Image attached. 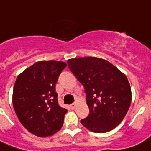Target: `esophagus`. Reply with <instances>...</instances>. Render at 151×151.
Masks as SVG:
<instances>
[{"label": "esophagus", "mask_w": 151, "mask_h": 151, "mask_svg": "<svg viewBox=\"0 0 151 151\" xmlns=\"http://www.w3.org/2000/svg\"><path fill=\"white\" fill-rule=\"evenodd\" d=\"M77 104H78V103H77V102H74V103L71 104L70 105V107L72 110H73V109H75V107H77Z\"/></svg>", "instance_id": "obj_1"}]
</instances>
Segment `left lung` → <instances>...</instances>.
I'll use <instances>...</instances> for the list:
<instances>
[{"instance_id": "1", "label": "left lung", "mask_w": 151, "mask_h": 151, "mask_svg": "<svg viewBox=\"0 0 151 151\" xmlns=\"http://www.w3.org/2000/svg\"><path fill=\"white\" fill-rule=\"evenodd\" d=\"M68 68L84 87L89 115L83 127L106 133L121 124L131 103V90L126 76L110 62L86 57L70 59Z\"/></svg>"}]
</instances>
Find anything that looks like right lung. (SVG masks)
Segmentation results:
<instances>
[{"mask_svg": "<svg viewBox=\"0 0 151 151\" xmlns=\"http://www.w3.org/2000/svg\"><path fill=\"white\" fill-rule=\"evenodd\" d=\"M64 62H36L17 76L13 106L20 122L37 137L51 136L63 126L68 110L60 107L55 86Z\"/></svg>", "mask_w": 151, "mask_h": 151, "instance_id": "obj_1", "label": "right lung"}]
</instances>
